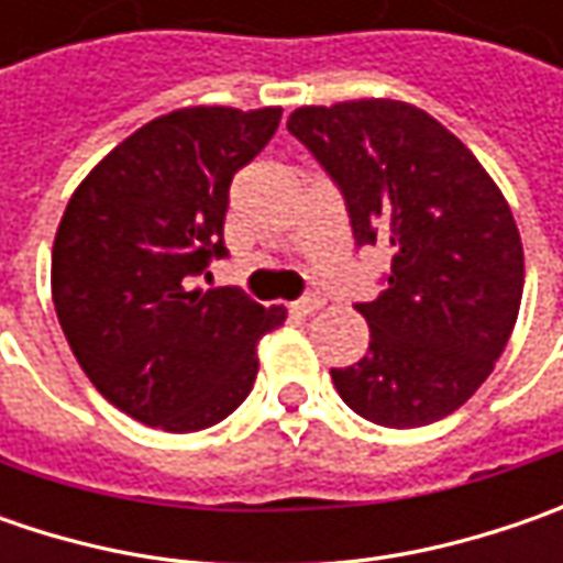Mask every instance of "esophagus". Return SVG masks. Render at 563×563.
Instances as JSON below:
<instances>
[{"label":"esophagus","mask_w":563,"mask_h":563,"mask_svg":"<svg viewBox=\"0 0 563 563\" xmlns=\"http://www.w3.org/2000/svg\"><path fill=\"white\" fill-rule=\"evenodd\" d=\"M319 307H322V297H319V294H316V291H310V294H303L300 300H294V303H291V313H297V316H310V313H316Z\"/></svg>","instance_id":"1"}]
</instances>
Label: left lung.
<instances>
[{
	"label": "left lung",
	"mask_w": 563,
	"mask_h": 563,
	"mask_svg": "<svg viewBox=\"0 0 563 563\" xmlns=\"http://www.w3.org/2000/svg\"><path fill=\"white\" fill-rule=\"evenodd\" d=\"M288 131L344 197L357 247L385 241L391 269L357 303L369 351L332 369L341 400L388 429L454 413L495 369L523 297L508 200L444 124L410 102L294 109Z\"/></svg>",
	"instance_id": "1"
}]
</instances>
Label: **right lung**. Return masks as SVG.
I'll return each instance as SVG.
<instances>
[{
  "label": "right lung",
  "mask_w": 563,
  "mask_h": 563,
  "mask_svg": "<svg viewBox=\"0 0 563 563\" xmlns=\"http://www.w3.org/2000/svg\"><path fill=\"white\" fill-rule=\"evenodd\" d=\"M282 109L153 119L80 181L53 244V303L80 369L137 422L197 432L241 407L260 338L285 322L241 288H194L228 256V187Z\"/></svg>",
  "instance_id": "obj_1"
}]
</instances>
